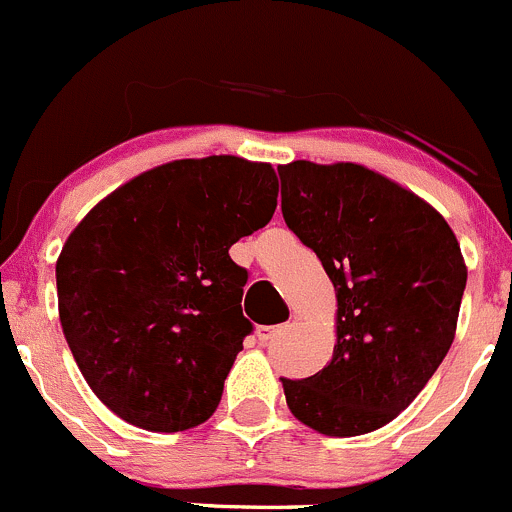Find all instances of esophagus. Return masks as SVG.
Returning <instances> with one entry per match:
<instances>
[{"instance_id": "obj_1", "label": "esophagus", "mask_w": 512, "mask_h": 512, "mask_svg": "<svg viewBox=\"0 0 512 512\" xmlns=\"http://www.w3.org/2000/svg\"><path fill=\"white\" fill-rule=\"evenodd\" d=\"M286 328H288V323H278V326H258L256 336H258V341H261V343H271L273 338L281 336Z\"/></svg>"}]
</instances>
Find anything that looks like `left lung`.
Returning a JSON list of instances; mask_svg holds the SVG:
<instances>
[{"instance_id":"8db88e82","label":"left lung","mask_w":512,"mask_h":512,"mask_svg":"<svg viewBox=\"0 0 512 512\" xmlns=\"http://www.w3.org/2000/svg\"><path fill=\"white\" fill-rule=\"evenodd\" d=\"M288 229L321 258L338 298L336 348L323 371L281 378L293 416L323 435L386 426L443 363L468 268L443 216L358 164L278 169Z\"/></svg>"}]
</instances>
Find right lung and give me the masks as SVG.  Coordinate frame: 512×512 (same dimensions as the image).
Masks as SVG:
<instances>
[{
    "mask_svg": "<svg viewBox=\"0 0 512 512\" xmlns=\"http://www.w3.org/2000/svg\"><path fill=\"white\" fill-rule=\"evenodd\" d=\"M271 164L181 159L119 186L57 261L59 321L79 371L126 423L176 433L209 421L254 331L249 271L229 249L276 211Z\"/></svg>",
    "mask_w": 512,
    "mask_h": 512,
    "instance_id": "obj_1",
    "label": "right lung"
}]
</instances>
